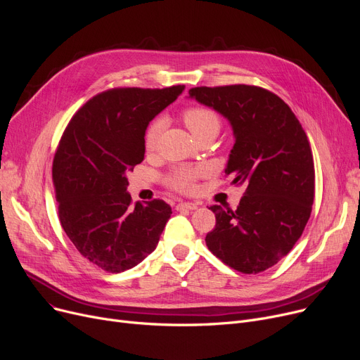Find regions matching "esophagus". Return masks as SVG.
<instances>
[{
	"label": "esophagus",
	"instance_id": "esophagus-1",
	"mask_svg": "<svg viewBox=\"0 0 360 360\" xmlns=\"http://www.w3.org/2000/svg\"><path fill=\"white\" fill-rule=\"evenodd\" d=\"M197 209V204H194V202H178L176 204V210H195Z\"/></svg>",
	"mask_w": 360,
	"mask_h": 360
}]
</instances>
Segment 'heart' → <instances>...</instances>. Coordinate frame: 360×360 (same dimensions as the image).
Listing matches in <instances>:
<instances>
[{
  "label": "heart",
  "instance_id": "heart-1",
  "mask_svg": "<svg viewBox=\"0 0 360 360\" xmlns=\"http://www.w3.org/2000/svg\"><path fill=\"white\" fill-rule=\"evenodd\" d=\"M182 120L191 134L197 139L205 132H217L220 129V120L217 113L205 106H190L182 112ZM162 131V122H151L144 132V147L147 151H151L156 147L159 134ZM205 175V167H188L179 166L175 167L172 172L165 176V184L170 190L178 191L181 194H190L195 190L197 181Z\"/></svg>",
  "mask_w": 360,
  "mask_h": 360
}]
</instances>
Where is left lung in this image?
<instances>
[{"instance_id":"obj_1","label":"left lung","mask_w":360,"mask_h":360,"mask_svg":"<svg viewBox=\"0 0 360 360\" xmlns=\"http://www.w3.org/2000/svg\"><path fill=\"white\" fill-rule=\"evenodd\" d=\"M188 93L229 120L236 140L224 174L245 188L236 210L210 207L216 226L207 247L236 271L261 273L290 252L312 212L315 169L307 132L267 89L201 86Z\"/></svg>"}]
</instances>
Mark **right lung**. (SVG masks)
I'll list each match as a JSON object with an SVG mask.
<instances>
[{
  "instance_id": "right-lung-1",
  "label": "right lung",
  "mask_w": 360,
  "mask_h": 360,
  "mask_svg": "<svg viewBox=\"0 0 360 360\" xmlns=\"http://www.w3.org/2000/svg\"><path fill=\"white\" fill-rule=\"evenodd\" d=\"M115 87L74 113L52 163L63 229L77 251L108 273L132 269L155 251L172 214L163 200L132 204L127 174L144 160L148 122L184 91Z\"/></svg>"
}]
</instances>
